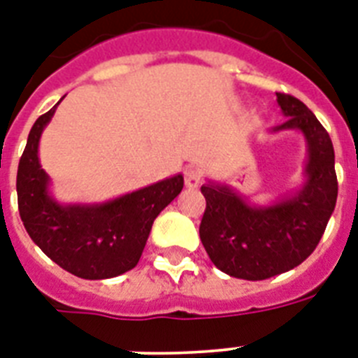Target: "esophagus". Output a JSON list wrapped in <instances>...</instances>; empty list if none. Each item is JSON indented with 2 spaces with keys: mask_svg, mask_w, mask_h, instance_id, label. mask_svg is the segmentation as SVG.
<instances>
[{
  "mask_svg": "<svg viewBox=\"0 0 358 358\" xmlns=\"http://www.w3.org/2000/svg\"><path fill=\"white\" fill-rule=\"evenodd\" d=\"M184 178H185V185L193 189V187H199V185H201L202 174L196 167H187L184 173Z\"/></svg>",
  "mask_w": 358,
  "mask_h": 358,
  "instance_id": "obj_1",
  "label": "esophagus"
}]
</instances>
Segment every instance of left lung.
<instances>
[{"label": "left lung", "mask_w": 358, "mask_h": 358, "mask_svg": "<svg viewBox=\"0 0 358 358\" xmlns=\"http://www.w3.org/2000/svg\"><path fill=\"white\" fill-rule=\"evenodd\" d=\"M286 122L273 134L297 129L305 135V184L267 206L250 204L230 185L201 187L206 210L201 241L213 266L230 277L264 280L305 262L320 243L338 196L334 148L327 129L297 98L277 92Z\"/></svg>", "instance_id": "obj_1"}]
</instances>
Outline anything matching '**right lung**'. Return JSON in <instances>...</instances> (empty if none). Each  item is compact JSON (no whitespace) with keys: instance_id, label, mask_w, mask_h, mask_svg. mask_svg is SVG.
<instances>
[{"instance_id":"1","label":"right lung","mask_w":358,"mask_h":358,"mask_svg":"<svg viewBox=\"0 0 358 358\" xmlns=\"http://www.w3.org/2000/svg\"><path fill=\"white\" fill-rule=\"evenodd\" d=\"M55 108L36 119L20 157V217L42 252L76 277L100 280L122 275L137 266L154 219L180 195L184 176L174 174L100 204H61L50 193L52 182L38 159L41 135Z\"/></svg>"}]
</instances>
